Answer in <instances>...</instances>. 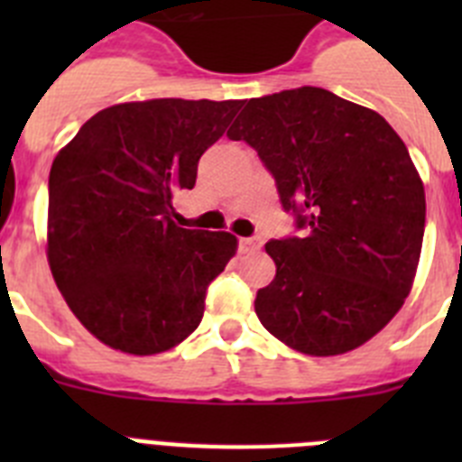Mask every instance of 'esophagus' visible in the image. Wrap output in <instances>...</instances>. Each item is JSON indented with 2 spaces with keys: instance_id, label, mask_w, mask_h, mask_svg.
I'll return each mask as SVG.
<instances>
[{
  "instance_id": "34e87169",
  "label": "esophagus",
  "mask_w": 462,
  "mask_h": 462,
  "mask_svg": "<svg viewBox=\"0 0 462 462\" xmlns=\"http://www.w3.org/2000/svg\"><path fill=\"white\" fill-rule=\"evenodd\" d=\"M263 245V238L261 236H252V238H240V250L243 252H256L261 250Z\"/></svg>"
}]
</instances>
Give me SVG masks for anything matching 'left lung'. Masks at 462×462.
I'll list each match as a JSON object with an SVG mask.
<instances>
[{
	"mask_svg": "<svg viewBox=\"0 0 462 462\" xmlns=\"http://www.w3.org/2000/svg\"><path fill=\"white\" fill-rule=\"evenodd\" d=\"M226 136L256 150L303 228L266 243L277 273L256 291L263 328L310 356L377 336L410 293L426 228L402 138L374 110L310 85L250 99Z\"/></svg>",
	"mask_w": 462,
	"mask_h": 462,
	"instance_id": "left-lung-1",
	"label": "left lung"
}]
</instances>
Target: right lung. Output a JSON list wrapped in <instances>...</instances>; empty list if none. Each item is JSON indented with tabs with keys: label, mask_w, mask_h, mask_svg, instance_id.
<instances>
[{
	"label": "right lung",
	"mask_w": 462,
	"mask_h": 462,
	"mask_svg": "<svg viewBox=\"0 0 462 462\" xmlns=\"http://www.w3.org/2000/svg\"><path fill=\"white\" fill-rule=\"evenodd\" d=\"M240 101L150 99L89 117L52 162L48 263L80 324L104 345L150 356L180 345L236 236L178 226L173 196Z\"/></svg>",
	"instance_id": "add662e5"
}]
</instances>
